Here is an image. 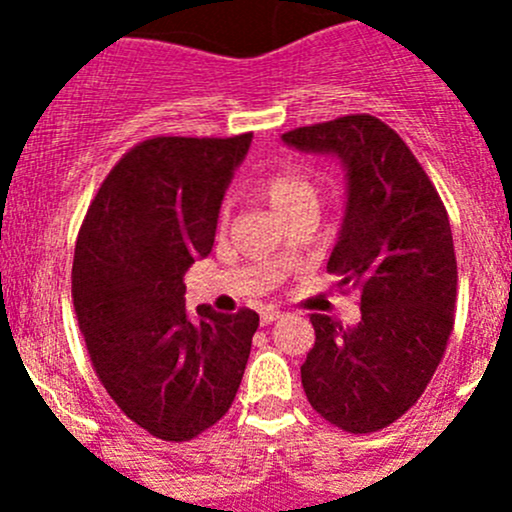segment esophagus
Here are the masks:
<instances>
[{
  "label": "esophagus",
  "instance_id": "1",
  "mask_svg": "<svg viewBox=\"0 0 512 512\" xmlns=\"http://www.w3.org/2000/svg\"><path fill=\"white\" fill-rule=\"evenodd\" d=\"M280 317H282V312H277V309H262V312H260L262 327H267V324L277 322V319H280Z\"/></svg>",
  "mask_w": 512,
  "mask_h": 512
}]
</instances>
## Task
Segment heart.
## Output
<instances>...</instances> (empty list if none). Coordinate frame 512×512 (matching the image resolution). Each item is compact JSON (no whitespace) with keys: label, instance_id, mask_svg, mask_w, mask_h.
<instances>
[{"label":"heart","instance_id":"1","mask_svg":"<svg viewBox=\"0 0 512 512\" xmlns=\"http://www.w3.org/2000/svg\"><path fill=\"white\" fill-rule=\"evenodd\" d=\"M260 193L272 205L277 215L297 205H317V188L304 170L287 168L267 175L260 185Z\"/></svg>","mask_w":512,"mask_h":512}]
</instances>
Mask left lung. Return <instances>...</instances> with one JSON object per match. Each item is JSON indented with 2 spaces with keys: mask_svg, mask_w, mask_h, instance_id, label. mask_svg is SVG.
I'll return each instance as SVG.
<instances>
[{
  "mask_svg": "<svg viewBox=\"0 0 512 512\" xmlns=\"http://www.w3.org/2000/svg\"><path fill=\"white\" fill-rule=\"evenodd\" d=\"M282 141L342 160L347 210L327 272L361 294L354 327L309 317L317 339L302 364L304 394L344 431H379L416 404L453 332L448 213L399 133L369 113L294 128Z\"/></svg>",
  "mask_w": 512,
  "mask_h": 512,
  "instance_id": "1",
  "label": "left lung"
}]
</instances>
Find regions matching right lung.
Listing matches in <instances>:
<instances>
[{"label": "right lung", "instance_id": "right-lung-1", "mask_svg": "<svg viewBox=\"0 0 512 512\" xmlns=\"http://www.w3.org/2000/svg\"><path fill=\"white\" fill-rule=\"evenodd\" d=\"M252 133L158 136L98 188L71 270L76 319L103 389L163 441H190L227 414L260 317L185 309L183 277L210 255L220 205Z\"/></svg>", "mask_w": 512, "mask_h": 512}]
</instances>
